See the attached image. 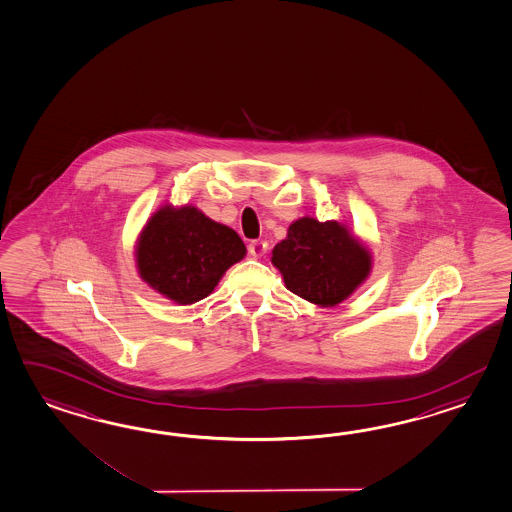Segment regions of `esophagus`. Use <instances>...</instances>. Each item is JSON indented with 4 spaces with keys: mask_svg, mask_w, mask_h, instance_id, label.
I'll return each instance as SVG.
<instances>
[{
    "mask_svg": "<svg viewBox=\"0 0 512 512\" xmlns=\"http://www.w3.org/2000/svg\"><path fill=\"white\" fill-rule=\"evenodd\" d=\"M250 256L254 258H262L263 254L267 252V243L265 241H252L249 245Z\"/></svg>",
    "mask_w": 512,
    "mask_h": 512,
    "instance_id": "34e87169",
    "label": "esophagus"
}]
</instances>
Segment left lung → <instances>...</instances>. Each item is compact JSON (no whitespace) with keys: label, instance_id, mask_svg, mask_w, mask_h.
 <instances>
[{"label":"left lung","instance_id":"obj_1","mask_svg":"<svg viewBox=\"0 0 512 512\" xmlns=\"http://www.w3.org/2000/svg\"><path fill=\"white\" fill-rule=\"evenodd\" d=\"M271 262L291 293L321 308L349 299L373 269L371 250L347 224L319 223L314 217L289 224L288 236L276 243Z\"/></svg>","mask_w":512,"mask_h":512}]
</instances>
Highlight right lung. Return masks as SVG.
<instances>
[{
    "mask_svg": "<svg viewBox=\"0 0 512 512\" xmlns=\"http://www.w3.org/2000/svg\"><path fill=\"white\" fill-rule=\"evenodd\" d=\"M133 254L141 280L185 306L213 293L224 273L245 258L247 247L236 230L195 206L165 204L146 221Z\"/></svg>",
    "mask_w": 512,
    "mask_h": 512,
    "instance_id": "1",
    "label": "right lung"
}]
</instances>
